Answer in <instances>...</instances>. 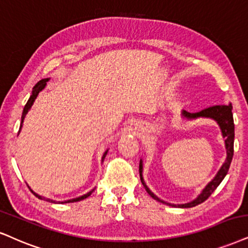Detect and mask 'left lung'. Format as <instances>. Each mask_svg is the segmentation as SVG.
I'll use <instances>...</instances> for the list:
<instances>
[{
	"label": "left lung",
	"mask_w": 248,
	"mask_h": 248,
	"mask_svg": "<svg viewBox=\"0 0 248 248\" xmlns=\"http://www.w3.org/2000/svg\"><path fill=\"white\" fill-rule=\"evenodd\" d=\"M182 117L187 119V121H191V119H197L199 117H204V118H212L214 121L217 122L219 129L222 131V136L224 138V143H225V149H227V158H225V162L223 163L221 169L218 170V172L216 173V176L210 180V182L207 184L206 187L202 189L200 194L198 195L197 199H194L193 201L187 203L183 204H175V203H169L166 202V201L161 200L160 198H157L153 192L147 187L145 180H143L142 177V160H140L139 163V173H140V179H141V183L145 187L147 193L151 195V197L154 199V200L158 201V202L166 203L168 206L172 207H179V208H191V207L198 206V204L202 203L203 201H206L208 199L214 191L217 188V186L221 184V182L224 179V177L227 176L229 168H230L232 156H233V141H234V124H233V115H232V105L229 103V105H221V106H213L209 107V108H206L199 112H187L185 110L182 111Z\"/></svg>",
	"instance_id": "left-lung-1"
}]
</instances>
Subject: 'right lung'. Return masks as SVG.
I'll list each match as a JSON object with an SVG mask.
<instances>
[{"label": "right lung", "mask_w": 248, "mask_h": 248, "mask_svg": "<svg viewBox=\"0 0 248 248\" xmlns=\"http://www.w3.org/2000/svg\"><path fill=\"white\" fill-rule=\"evenodd\" d=\"M48 80H49V78L41 79V80H40L39 82H36V85H35V86L33 87L32 94H31V96H30L29 101H27V103H26V105H25V107H24V110H23V115H21L20 127H19V131H18V134H19L20 130H21V126H23V122H24V118H25L26 114H27V112H29V110L31 109V107L33 106V103H34V101H35V99H36V96L39 95V93H40V92H41V91L44 90V88L46 87V85H47V81H48ZM107 153H108V151H106V152H105V154H103V156H102V161L105 160V157H106ZM30 189H31V188H30ZM94 189H95V188H93V189H92V191L87 192L86 194L81 195V197H78V198H75V199H70V200H65V201H55V200H51V199H46V198H44V197H41V195L36 194L35 192H33V191H32V189H31V192H32V193L34 194L35 197L38 198V199H41V200H42V199H45V200H46V201H48V202H53V203H69V202H77V201L84 200V199L88 198V197H90V195H91L92 193H93V192H94Z\"/></svg>", "instance_id": "obj_1"}]
</instances>
